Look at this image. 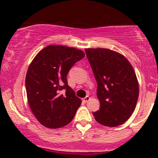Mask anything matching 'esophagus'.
<instances>
[{"instance_id": "1", "label": "esophagus", "mask_w": 158, "mask_h": 158, "mask_svg": "<svg viewBox=\"0 0 158 158\" xmlns=\"http://www.w3.org/2000/svg\"><path fill=\"white\" fill-rule=\"evenodd\" d=\"M90 99V97L89 96H87V97H85L84 99H83V101H84L85 102H88Z\"/></svg>"}]
</instances>
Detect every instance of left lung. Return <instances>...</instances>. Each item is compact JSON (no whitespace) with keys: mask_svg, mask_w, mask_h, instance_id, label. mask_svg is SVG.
<instances>
[{"mask_svg":"<svg viewBox=\"0 0 158 158\" xmlns=\"http://www.w3.org/2000/svg\"><path fill=\"white\" fill-rule=\"evenodd\" d=\"M97 82L100 108L94 112L98 123L116 127L126 123L135 109L139 85L133 67L119 52L106 48L85 49Z\"/></svg>","mask_w":158,"mask_h":158,"instance_id":"8db88e82","label":"left lung"}]
</instances>
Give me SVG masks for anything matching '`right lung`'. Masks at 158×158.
I'll list each match as a JSON object with an SVG mask.
<instances>
[{"label": "right lung", "mask_w": 158, "mask_h": 158, "mask_svg": "<svg viewBox=\"0 0 158 158\" xmlns=\"http://www.w3.org/2000/svg\"><path fill=\"white\" fill-rule=\"evenodd\" d=\"M85 56L73 48L49 45L41 50L29 66L26 75L27 100L41 125L58 128L70 123L81 101L68 85L67 75ZM66 90L61 94V90Z\"/></svg>", "instance_id": "obj_1"}]
</instances>
